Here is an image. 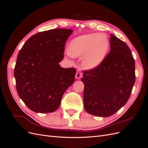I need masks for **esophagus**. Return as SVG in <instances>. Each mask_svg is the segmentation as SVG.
<instances>
[{"instance_id":"esophagus-1","label":"esophagus","mask_w":148,"mask_h":148,"mask_svg":"<svg viewBox=\"0 0 148 148\" xmlns=\"http://www.w3.org/2000/svg\"><path fill=\"white\" fill-rule=\"evenodd\" d=\"M82 71H80L79 70H78L77 71V73H76V75H75L76 78H77V79H80V78H81V77H82Z\"/></svg>"}]
</instances>
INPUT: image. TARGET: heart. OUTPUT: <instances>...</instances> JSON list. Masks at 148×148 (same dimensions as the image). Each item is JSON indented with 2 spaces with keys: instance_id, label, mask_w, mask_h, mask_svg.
Masks as SVG:
<instances>
[{
  "instance_id": "b5f03b06",
  "label": "heart",
  "mask_w": 148,
  "mask_h": 148,
  "mask_svg": "<svg viewBox=\"0 0 148 148\" xmlns=\"http://www.w3.org/2000/svg\"><path fill=\"white\" fill-rule=\"evenodd\" d=\"M109 42L106 36L91 34L74 39L70 44L69 53L72 57L82 56L84 69L95 68L104 59L108 51Z\"/></svg>"
}]
</instances>
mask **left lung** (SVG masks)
Listing matches in <instances>:
<instances>
[{
  "instance_id": "1",
  "label": "left lung",
  "mask_w": 148,
  "mask_h": 148,
  "mask_svg": "<svg viewBox=\"0 0 148 148\" xmlns=\"http://www.w3.org/2000/svg\"><path fill=\"white\" fill-rule=\"evenodd\" d=\"M110 51L99 65L84 70V107L87 112L109 117L126 104L135 82V62L127 44L110 34Z\"/></svg>"
}]
</instances>
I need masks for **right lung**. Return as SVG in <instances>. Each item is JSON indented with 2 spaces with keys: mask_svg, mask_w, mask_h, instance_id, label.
I'll return each mask as SVG.
<instances>
[{
  "mask_svg": "<svg viewBox=\"0 0 148 148\" xmlns=\"http://www.w3.org/2000/svg\"><path fill=\"white\" fill-rule=\"evenodd\" d=\"M72 29H53L30 37L17 56L14 70L19 97L35 112L49 113L60 106L75 82L76 69L62 68L65 45Z\"/></svg>",
  "mask_w": 148,
  "mask_h": 148,
  "instance_id": "1",
  "label": "right lung"
}]
</instances>
